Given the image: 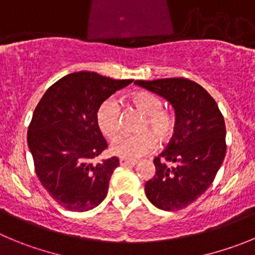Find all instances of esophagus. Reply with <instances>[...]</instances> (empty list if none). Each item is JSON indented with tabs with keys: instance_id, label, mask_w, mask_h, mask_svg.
Returning <instances> with one entry per match:
<instances>
[{
	"instance_id": "esophagus-1",
	"label": "esophagus",
	"mask_w": 255,
	"mask_h": 255,
	"mask_svg": "<svg viewBox=\"0 0 255 255\" xmlns=\"http://www.w3.org/2000/svg\"><path fill=\"white\" fill-rule=\"evenodd\" d=\"M120 163H121V166H135L137 165V162H135V161L125 160V158H121Z\"/></svg>"
}]
</instances>
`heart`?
Masks as SVG:
<instances>
[{
    "label": "heart",
    "mask_w": 255,
    "mask_h": 255,
    "mask_svg": "<svg viewBox=\"0 0 255 255\" xmlns=\"http://www.w3.org/2000/svg\"><path fill=\"white\" fill-rule=\"evenodd\" d=\"M129 102L139 113L143 114L138 128L141 132L118 138L112 144L111 151L125 160H137L153 151L156 139L160 143H166L172 138L177 128V118L172 112L163 109L162 101L152 93H133ZM97 123L107 138L114 139L120 134L122 121L120 107L116 101L107 99L99 106Z\"/></svg>",
    "instance_id": "heart-1"
}]
</instances>
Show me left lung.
<instances>
[{
	"label": "left lung",
	"mask_w": 255,
	"mask_h": 255,
	"mask_svg": "<svg viewBox=\"0 0 255 255\" xmlns=\"http://www.w3.org/2000/svg\"><path fill=\"white\" fill-rule=\"evenodd\" d=\"M134 84L165 98L175 109L177 128L153 160L156 173L146 182L144 192L161 210H181L209 189L224 161V117L213 97L192 80L168 78Z\"/></svg>",
	"instance_id": "left-lung-1"
}]
</instances>
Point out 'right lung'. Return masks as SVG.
<instances>
[{"label": "right lung", "mask_w": 255, "mask_h": 255, "mask_svg": "<svg viewBox=\"0 0 255 255\" xmlns=\"http://www.w3.org/2000/svg\"><path fill=\"white\" fill-rule=\"evenodd\" d=\"M133 80L90 71L71 73L42 95L28 126L27 144L40 182L59 205L88 211L108 194L117 157L92 163L108 147L97 123L99 106Z\"/></svg>", "instance_id": "add662e5"}]
</instances>
